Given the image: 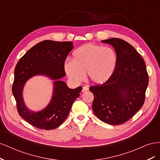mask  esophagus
I'll return each instance as SVG.
<instances>
[{
	"label": "esophagus",
	"mask_w": 160,
	"mask_h": 160,
	"mask_svg": "<svg viewBox=\"0 0 160 160\" xmlns=\"http://www.w3.org/2000/svg\"><path fill=\"white\" fill-rule=\"evenodd\" d=\"M89 90V88H88V87H83V89H82V92H86L87 91Z\"/></svg>",
	"instance_id": "34e87169"
}]
</instances>
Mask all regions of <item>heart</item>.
I'll list each match as a JSON object with an SVG mask.
<instances>
[{
  "label": "heart",
  "mask_w": 160,
  "mask_h": 160,
  "mask_svg": "<svg viewBox=\"0 0 160 160\" xmlns=\"http://www.w3.org/2000/svg\"><path fill=\"white\" fill-rule=\"evenodd\" d=\"M118 63V57L110 47L88 43L74 52V60L67 59L64 69L74 83L88 79L93 84H103L112 76Z\"/></svg>",
  "instance_id": "heart-1"
}]
</instances>
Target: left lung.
Instances as JSON below:
<instances>
[{"label": "left lung", "instance_id": "obj_1", "mask_svg": "<svg viewBox=\"0 0 160 160\" xmlns=\"http://www.w3.org/2000/svg\"><path fill=\"white\" fill-rule=\"evenodd\" d=\"M101 42L113 47L118 63L108 81L89 88L94 95L92 108L102 122L120 125L128 122L142 108L149 77L143 58L129 43L118 38Z\"/></svg>", "mask_w": 160, "mask_h": 160}]
</instances>
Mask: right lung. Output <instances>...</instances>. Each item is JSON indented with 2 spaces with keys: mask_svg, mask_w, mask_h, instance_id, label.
<instances>
[{
  "mask_svg": "<svg viewBox=\"0 0 160 160\" xmlns=\"http://www.w3.org/2000/svg\"><path fill=\"white\" fill-rule=\"evenodd\" d=\"M72 47V42L45 40L33 46L18 61L14 69L12 94L18 114L32 126L45 130L58 128L67 118L74 101L79 97L81 87L70 89L60 80L66 75L65 61ZM38 74L47 76L56 81L50 104L44 110L33 112L23 103L22 90L27 80Z\"/></svg>",
  "mask_w": 160,
  "mask_h": 160,
  "instance_id": "obj_1",
  "label": "right lung"
}]
</instances>
